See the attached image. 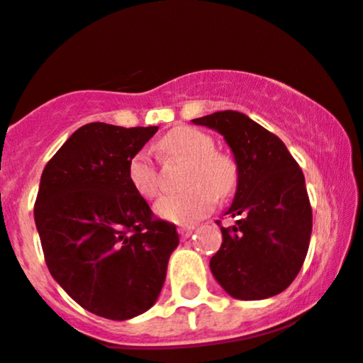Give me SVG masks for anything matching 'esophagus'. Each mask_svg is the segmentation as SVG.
Instances as JSON below:
<instances>
[{"instance_id": "esophagus-1", "label": "esophagus", "mask_w": 363, "mask_h": 363, "mask_svg": "<svg viewBox=\"0 0 363 363\" xmlns=\"http://www.w3.org/2000/svg\"><path fill=\"white\" fill-rule=\"evenodd\" d=\"M178 233H180L182 238H189V236L194 233V226H182V228H178Z\"/></svg>"}]
</instances>
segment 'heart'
<instances>
[{
  "label": "heart",
  "mask_w": 363,
  "mask_h": 363,
  "mask_svg": "<svg viewBox=\"0 0 363 363\" xmlns=\"http://www.w3.org/2000/svg\"><path fill=\"white\" fill-rule=\"evenodd\" d=\"M161 149L171 160L189 164L183 186L178 195H166L154 206V213L174 225H194L216 206V195L226 197L233 190L235 168L228 157L214 152V140L192 127L174 128L161 140ZM128 182L144 199L160 194V177L149 152L138 150L128 161Z\"/></svg>",
  "instance_id": "obj_1"
}]
</instances>
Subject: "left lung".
<instances>
[{"label": "left lung", "mask_w": 363, "mask_h": 363, "mask_svg": "<svg viewBox=\"0 0 363 363\" xmlns=\"http://www.w3.org/2000/svg\"><path fill=\"white\" fill-rule=\"evenodd\" d=\"M192 121L225 137L238 171L226 211L236 223L221 226L211 271L233 298L278 295L302 269L311 243L312 207L302 169L279 137L243 113L228 109Z\"/></svg>", "instance_id": "8db88e82"}]
</instances>
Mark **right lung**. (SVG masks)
<instances>
[{
    "mask_svg": "<svg viewBox=\"0 0 363 363\" xmlns=\"http://www.w3.org/2000/svg\"><path fill=\"white\" fill-rule=\"evenodd\" d=\"M157 127H80L40 177L35 228L48 269L85 311L127 320L156 303L177 226L154 218L128 182V161Z\"/></svg>",
    "mask_w": 363,
    "mask_h": 363,
    "instance_id": "right-lung-1",
    "label": "right lung"
}]
</instances>
